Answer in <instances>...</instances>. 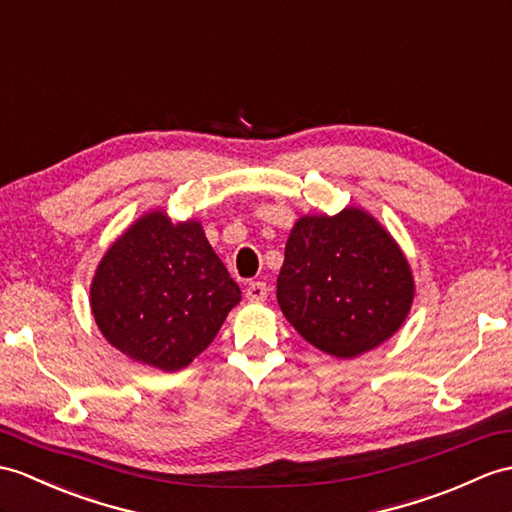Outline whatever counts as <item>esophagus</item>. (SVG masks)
I'll return each instance as SVG.
<instances>
[{"label":"esophagus","instance_id":"esophagus-1","mask_svg":"<svg viewBox=\"0 0 512 512\" xmlns=\"http://www.w3.org/2000/svg\"><path fill=\"white\" fill-rule=\"evenodd\" d=\"M246 299L251 303H264L268 299V285L264 281H251L246 288Z\"/></svg>","mask_w":512,"mask_h":512}]
</instances>
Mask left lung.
Instances as JSON below:
<instances>
[{"label": "left lung", "instance_id": "1", "mask_svg": "<svg viewBox=\"0 0 512 512\" xmlns=\"http://www.w3.org/2000/svg\"><path fill=\"white\" fill-rule=\"evenodd\" d=\"M412 296L408 259L366 211L349 207L294 224L277 301L316 349L344 360L375 349L406 320Z\"/></svg>", "mask_w": 512, "mask_h": 512}]
</instances>
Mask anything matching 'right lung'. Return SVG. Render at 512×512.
I'll list each match as a JSON object with an SVG mask.
<instances>
[{
	"mask_svg": "<svg viewBox=\"0 0 512 512\" xmlns=\"http://www.w3.org/2000/svg\"><path fill=\"white\" fill-rule=\"evenodd\" d=\"M242 292L194 220L139 218L102 257L91 312L130 360L181 371L216 338Z\"/></svg>",
	"mask_w": 512,
	"mask_h": 512,
	"instance_id": "1",
	"label": "right lung"
}]
</instances>
